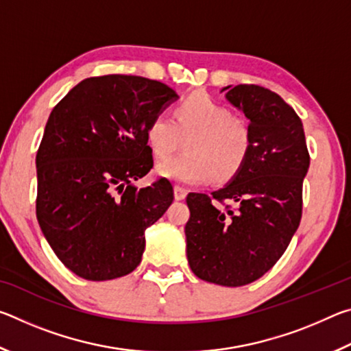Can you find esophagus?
I'll use <instances>...</instances> for the list:
<instances>
[{
    "mask_svg": "<svg viewBox=\"0 0 351 351\" xmlns=\"http://www.w3.org/2000/svg\"><path fill=\"white\" fill-rule=\"evenodd\" d=\"M186 197H187V190L180 187V186H176V187H175V199L181 201V199H184Z\"/></svg>",
    "mask_w": 351,
    "mask_h": 351,
    "instance_id": "obj_1",
    "label": "esophagus"
}]
</instances>
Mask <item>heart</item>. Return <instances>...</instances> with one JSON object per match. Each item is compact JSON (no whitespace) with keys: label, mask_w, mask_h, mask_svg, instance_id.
<instances>
[{"label":"heart","mask_w":351,"mask_h":351,"mask_svg":"<svg viewBox=\"0 0 351 351\" xmlns=\"http://www.w3.org/2000/svg\"><path fill=\"white\" fill-rule=\"evenodd\" d=\"M145 138L154 158L164 159L180 148V156L170 158L156 167L167 180L199 186L215 178L229 181L241 170L252 145L251 128L241 117L204 93H195L176 106L175 121L167 112H158L148 123Z\"/></svg>","instance_id":"obj_1"}]
</instances>
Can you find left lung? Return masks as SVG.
<instances>
[{
	"label": "left lung",
	"instance_id": "left-lung-1",
	"mask_svg": "<svg viewBox=\"0 0 351 351\" xmlns=\"http://www.w3.org/2000/svg\"><path fill=\"white\" fill-rule=\"evenodd\" d=\"M221 91L247 117L251 152L239 173L210 197L187 195L190 218L184 230L195 276L243 287L277 263L299 228L310 154L300 117L278 94L257 85ZM224 200L236 209L223 208Z\"/></svg>",
	"mask_w": 351,
	"mask_h": 351
}]
</instances>
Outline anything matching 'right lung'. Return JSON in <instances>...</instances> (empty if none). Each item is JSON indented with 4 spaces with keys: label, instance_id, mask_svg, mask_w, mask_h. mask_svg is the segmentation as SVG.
I'll return each mask as SVG.
<instances>
[{
    "label": "right lung",
    "instance_id": "obj_1",
    "mask_svg": "<svg viewBox=\"0 0 351 351\" xmlns=\"http://www.w3.org/2000/svg\"><path fill=\"white\" fill-rule=\"evenodd\" d=\"M178 94L139 75L90 77L52 110L37 152V219L58 260L102 282L138 268L145 229L173 201L161 178L138 189L153 167L145 132Z\"/></svg>",
    "mask_w": 351,
    "mask_h": 351
}]
</instances>
